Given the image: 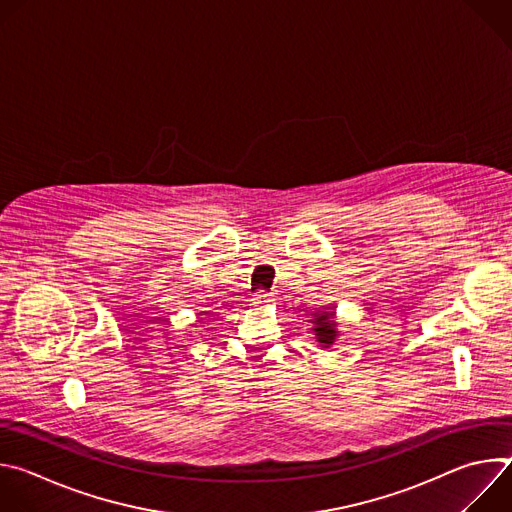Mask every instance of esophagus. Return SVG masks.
Returning a JSON list of instances; mask_svg holds the SVG:
<instances>
[{
  "label": "esophagus",
  "mask_w": 512,
  "mask_h": 512,
  "mask_svg": "<svg viewBox=\"0 0 512 512\" xmlns=\"http://www.w3.org/2000/svg\"><path fill=\"white\" fill-rule=\"evenodd\" d=\"M269 302H271V296H269V294H263V291H259L255 304H269Z\"/></svg>",
  "instance_id": "34e87169"
}]
</instances>
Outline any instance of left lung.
<instances>
[{
  "instance_id": "left-lung-1",
  "label": "left lung",
  "mask_w": 512,
  "mask_h": 512,
  "mask_svg": "<svg viewBox=\"0 0 512 512\" xmlns=\"http://www.w3.org/2000/svg\"><path fill=\"white\" fill-rule=\"evenodd\" d=\"M312 324V332L316 334V342L322 348H330L336 338H338V322H336V312L334 310H326V312H316L314 318L310 320Z\"/></svg>"
}]
</instances>
